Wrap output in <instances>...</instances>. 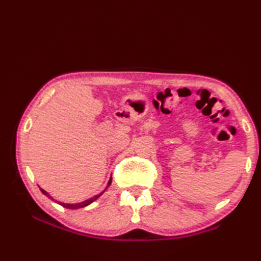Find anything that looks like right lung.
<instances>
[{"label":"right lung","mask_w":261,"mask_h":261,"mask_svg":"<svg viewBox=\"0 0 261 261\" xmlns=\"http://www.w3.org/2000/svg\"><path fill=\"white\" fill-rule=\"evenodd\" d=\"M110 183H112V177H110V179H109V182H108V187L110 185ZM41 190V192L45 194V196H47L48 198H50L51 199V197L49 196V194H48L45 190H42V189H40ZM105 191H102L101 193H99V194H96V196H94L93 198H91V199H87V200H85V201H83V202H78V204H64V202H59V204L61 205V206H63V207H65V208H70V210H77V208H82V207H84V206H87V205H90L91 202H93L94 200H96L98 199V198L101 196V194H102Z\"/></svg>","instance_id":"obj_1"}]
</instances>
